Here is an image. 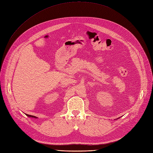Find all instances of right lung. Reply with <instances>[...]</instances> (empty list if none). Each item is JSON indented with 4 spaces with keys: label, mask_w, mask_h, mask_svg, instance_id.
Here are the masks:
<instances>
[{
    "label": "right lung",
    "mask_w": 153,
    "mask_h": 153,
    "mask_svg": "<svg viewBox=\"0 0 153 153\" xmlns=\"http://www.w3.org/2000/svg\"><path fill=\"white\" fill-rule=\"evenodd\" d=\"M26 116H28V117H33V118H36V119H37L38 117H36V116H32V115H29V114H25Z\"/></svg>",
    "instance_id": "1"
}]
</instances>
